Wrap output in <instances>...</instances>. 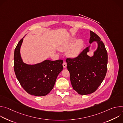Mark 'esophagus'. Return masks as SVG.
<instances>
[{
  "label": "esophagus",
  "instance_id": "esophagus-1",
  "mask_svg": "<svg viewBox=\"0 0 123 123\" xmlns=\"http://www.w3.org/2000/svg\"><path fill=\"white\" fill-rule=\"evenodd\" d=\"M63 66L64 68H66L67 67V63L65 62H64V63H63Z\"/></svg>",
  "mask_w": 123,
  "mask_h": 123
}]
</instances>
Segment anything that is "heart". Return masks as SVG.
Listing matches in <instances>:
<instances>
[{
    "label": "heart",
    "mask_w": 123,
    "mask_h": 123,
    "mask_svg": "<svg viewBox=\"0 0 123 123\" xmlns=\"http://www.w3.org/2000/svg\"><path fill=\"white\" fill-rule=\"evenodd\" d=\"M75 40V38H72L62 43L59 46V49L61 51H65L69 47L67 51L68 55L72 58L78 56L84 47V43L82 40L79 39L74 44Z\"/></svg>",
    "instance_id": "b5f03b06"
}]
</instances>
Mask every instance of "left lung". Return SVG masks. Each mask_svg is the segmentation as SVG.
<instances>
[{"instance_id":"1","label":"left lung","mask_w":123,"mask_h":123,"mask_svg":"<svg viewBox=\"0 0 123 123\" xmlns=\"http://www.w3.org/2000/svg\"><path fill=\"white\" fill-rule=\"evenodd\" d=\"M90 43L96 41L98 44L93 55H87L90 46L77 57L66 60L73 89L81 95L94 92L104 80L107 71L108 53L105 45L95 33L90 31Z\"/></svg>"}]
</instances>
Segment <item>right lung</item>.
<instances>
[{"mask_svg": "<svg viewBox=\"0 0 123 123\" xmlns=\"http://www.w3.org/2000/svg\"><path fill=\"white\" fill-rule=\"evenodd\" d=\"M23 40L17 44L14 53V71L16 77L25 91L37 96L47 95L54 88L58 74L63 70L62 60H46L34 65L23 62L20 49Z\"/></svg>", "mask_w": 123, "mask_h": 123, "instance_id": "obj_1", "label": "right lung"}]
</instances>
